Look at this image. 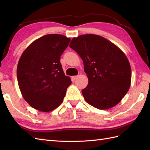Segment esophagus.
<instances>
[{
	"label": "esophagus",
	"mask_w": 150,
	"mask_h": 150,
	"mask_svg": "<svg viewBox=\"0 0 150 150\" xmlns=\"http://www.w3.org/2000/svg\"><path fill=\"white\" fill-rule=\"evenodd\" d=\"M77 77H78V75H76V76H73V77H72V80H73V81H75L76 79H77Z\"/></svg>",
	"instance_id": "obj_1"
}]
</instances>
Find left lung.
<instances>
[{
  "label": "left lung",
  "mask_w": 150,
  "mask_h": 150,
  "mask_svg": "<svg viewBox=\"0 0 150 150\" xmlns=\"http://www.w3.org/2000/svg\"><path fill=\"white\" fill-rule=\"evenodd\" d=\"M69 47L82 59L88 78V86L82 90L85 100L100 110L110 109L120 103L132 79L131 66L122 51L93 34L73 38Z\"/></svg>",
  "instance_id": "obj_1"
}]
</instances>
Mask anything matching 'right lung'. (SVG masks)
I'll list each match as a JSON object with an SVG mask.
<instances>
[{
    "label": "right lung",
    "mask_w": 150,
    "mask_h": 150,
    "mask_svg": "<svg viewBox=\"0 0 150 150\" xmlns=\"http://www.w3.org/2000/svg\"><path fill=\"white\" fill-rule=\"evenodd\" d=\"M70 40L62 35H46L22 54L17 69L18 86L35 109L49 112L62 103L71 81L64 73L60 59Z\"/></svg>",
    "instance_id": "obj_1"
}]
</instances>
